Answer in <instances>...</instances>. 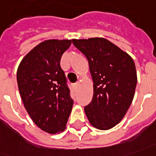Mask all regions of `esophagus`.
<instances>
[{
    "label": "esophagus",
    "instance_id": "34e87169",
    "mask_svg": "<svg viewBox=\"0 0 156 156\" xmlns=\"http://www.w3.org/2000/svg\"><path fill=\"white\" fill-rule=\"evenodd\" d=\"M78 86V83H74L73 84V88L74 89H77Z\"/></svg>",
    "mask_w": 156,
    "mask_h": 156
}]
</instances>
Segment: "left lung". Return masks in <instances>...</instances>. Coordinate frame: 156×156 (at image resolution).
<instances>
[{"mask_svg":"<svg viewBox=\"0 0 156 156\" xmlns=\"http://www.w3.org/2000/svg\"><path fill=\"white\" fill-rule=\"evenodd\" d=\"M87 58L93 83L91 102L84 107L90 123L100 130L115 126L126 114L136 90V72L131 56L107 39L73 40Z\"/></svg>","mask_w":156,"mask_h":156,"instance_id":"obj_1","label":"left lung"}]
</instances>
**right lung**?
I'll return each mask as SVG.
<instances>
[{
    "label": "right lung",
    "mask_w": 156,
    "mask_h": 156,
    "mask_svg": "<svg viewBox=\"0 0 156 156\" xmlns=\"http://www.w3.org/2000/svg\"><path fill=\"white\" fill-rule=\"evenodd\" d=\"M71 40H47L20 62L17 82L27 113L42 131L55 134L66 129L73 100L60 58Z\"/></svg>",
    "instance_id": "right-lung-1"
}]
</instances>
